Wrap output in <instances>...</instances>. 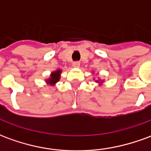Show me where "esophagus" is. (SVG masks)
<instances>
[{"instance_id":"1","label":"esophagus","mask_w":151,"mask_h":151,"mask_svg":"<svg viewBox=\"0 0 151 151\" xmlns=\"http://www.w3.org/2000/svg\"><path fill=\"white\" fill-rule=\"evenodd\" d=\"M73 66L74 68H78L79 66H80V62L79 61H74V62H73Z\"/></svg>"}]
</instances>
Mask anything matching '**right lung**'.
I'll list each match as a JSON object with an SVG mask.
<instances>
[{"mask_svg": "<svg viewBox=\"0 0 151 151\" xmlns=\"http://www.w3.org/2000/svg\"><path fill=\"white\" fill-rule=\"evenodd\" d=\"M60 70H57L56 72H54L52 73L51 75V78L47 81V82H50V83H56L57 81H59L60 78Z\"/></svg>", "mask_w": 151, "mask_h": 151, "instance_id": "add662e5", "label": "right lung"}]
</instances>
